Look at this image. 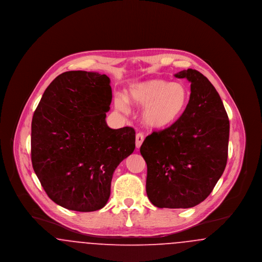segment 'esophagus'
I'll return each instance as SVG.
<instances>
[{
	"label": "esophagus",
	"mask_w": 262,
	"mask_h": 262,
	"mask_svg": "<svg viewBox=\"0 0 262 262\" xmlns=\"http://www.w3.org/2000/svg\"><path fill=\"white\" fill-rule=\"evenodd\" d=\"M143 140H144V136H143V134H141V133H138V134H137V136H136V145H137V148H139V147L141 146V144H142Z\"/></svg>",
	"instance_id": "1"
}]
</instances>
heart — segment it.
Returning <instances> with one entry per match:
<instances>
[{"label":"heart","instance_id":"1","mask_svg":"<svg viewBox=\"0 0 262 262\" xmlns=\"http://www.w3.org/2000/svg\"><path fill=\"white\" fill-rule=\"evenodd\" d=\"M190 93L182 82L164 79H150L128 89L127 100L133 105L143 108L142 120L151 128L161 129L174 124L187 110ZM116 107L125 111V100L116 99Z\"/></svg>","mask_w":262,"mask_h":262}]
</instances>
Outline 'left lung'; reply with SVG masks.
I'll list each match as a JSON object with an SVG mask.
<instances>
[{
	"mask_svg": "<svg viewBox=\"0 0 262 262\" xmlns=\"http://www.w3.org/2000/svg\"><path fill=\"white\" fill-rule=\"evenodd\" d=\"M190 97L184 115L171 126L153 132L140 153L147 165L146 193L159 208H190L205 200L224 172L230 123L211 82L187 69Z\"/></svg>",
	"mask_w": 262,
	"mask_h": 262,
	"instance_id": "8db88e82",
	"label": "left lung"
}]
</instances>
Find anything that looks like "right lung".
<instances>
[{"instance_id":"add662e5","label":"right lung","mask_w":262,"mask_h":262,"mask_svg":"<svg viewBox=\"0 0 262 262\" xmlns=\"http://www.w3.org/2000/svg\"><path fill=\"white\" fill-rule=\"evenodd\" d=\"M110 78L72 71L46 88L31 123V161L47 195L69 210L103 208L113 174L136 148L130 126L110 128Z\"/></svg>"}]
</instances>
